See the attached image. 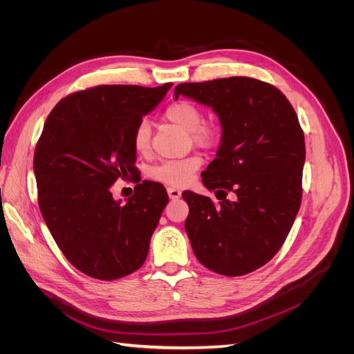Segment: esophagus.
I'll return each mask as SVG.
<instances>
[{
  "instance_id": "34e87169",
  "label": "esophagus",
  "mask_w": 354,
  "mask_h": 354,
  "mask_svg": "<svg viewBox=\"0 0 354 354\" xmlns=\"http://www.w3.org/2000/svg\"><path fill=\"white\" fill-rule=\"evenodd\" d=\"M168 196H169V199L176 201V199H178L181 196V192L178 189H176V187H168Z\"/></svg>"
}]
</instances>
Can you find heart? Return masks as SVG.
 <instances>
[{"label":"heart","mask_w":354,"mask_h":354,"mask_svg":"<svg viewBox=\"0 0 354 354\" xmlns=\"http://www.w3.org/2000/svg\"><path fill=\"white\" fill-rule=\"evenodd\" d=\"M164 118L168 122L189 133L190 142L198 147L211 149L221 140V125L214 121H203V111L195 102L178 100L171 103L164 112ZM131 146L137 156H147L151 153V127L146 121H140L136 125L131 137ZM201 165V158L195 155L165 160L151 171V177L168 186L183 187L194 181Z\"/></svg>","instance_id":"heart-1"}]
</instances>
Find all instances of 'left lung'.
<instances>
[{"mask_svg":"<svg viewBox=\"0 0 354 354\" xmlns=\"http://www.w3.org/2000/svg\"><path fill=\"white\" fill-rule=\"evenodd\" d=\"M180 94L211 106L223 127L217 158L202 173L221 202L183 192L192 248L218 274L251 273L281 250L301 205L306 145L298 116L281 90L248 77L178 84ZM230 191L234 201L225 199Z\"/></svg>","mask_w":354,"mask_h":354,"instance_id":"1","label":"left lung"}]
</instances>
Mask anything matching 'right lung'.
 Listing matches in <instances>:
<instances>
[{"mask_svg": "<svg viewBox=\"0 0 354 354\" xmlns=\"http://www.w3.org/2000/svg\"><path fill=\"white\" fill-rule=\"evenodd\" d=\"M171 85H97L72 93L50 112L38 138L41 214L68 261L94 279L131 274L147 257L168 195L162 185L140 181L131 137ZM118 178L139 181L125 204L111 198Z\"/></svg>", "mask_w": 354, "mask_h": 354, "instance_id": "right-lung-1", "label": "right lung"}]
</instances>
